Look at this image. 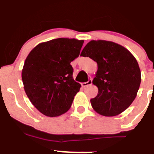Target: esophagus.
<instances>
[{"mask_svg": "<svg viewBox=\"0 0 154 154\" xmlns=\"http://www.w3.org/2000/svg\"><path fill=\"white\" fill-rule=\"evenodd\" d=\"M92 84V80H89L87 82H84V83H82L81 84V86H82L83 87H87V86H90Z\"/></svg>", "mask_w": 154, "mask_h": 154, "instance_id": "esophagus-1", "label": "esophagus"}]
</instances>
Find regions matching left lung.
I'll return each instance as SVG.
<instances>
[{"mask_svg":"<svg viewBox=\"0 0 154 154\" xmlns=\"http://www.w3.org/2000/svg\"><path fill=\"white\" fill-rule=\"evenodd\" d=\"M80 56L89 57L97 63L93 84L98 88L91 100L94 110L105 117L120 114L137 97L141 72L134 55L124 47L112 41H91Z\"/></svg>","mask_w":154,"mask_h":154,"instance_id":"8db88e82","label":"left lung"}]
</instances>
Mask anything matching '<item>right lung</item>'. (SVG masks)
<instances>
[{
	"label": "right lung",
	"instance_id": "1",
	"mask_svg": "<svg viewBox=\"0 0 154 154\" xmlns=\"http://www.w3.org/2000/svg\"><path fill=\"white\" fill-rule=\"evenodd\" d=\"M83 40L57 38L37 44L26 58L22 80L27 96L41 113L57 117L71 106L81 87L73 78L71 61Z\"/></svg>",
	"mask_w": 154,
	"mask_h": 154
}]
</instances>
